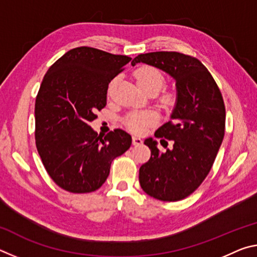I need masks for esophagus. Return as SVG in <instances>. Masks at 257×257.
<instances>
[{
  "mask_svg": "<svg viewBox=\"0 0 257 257\" xmlns=\"http://www.w3.org/2000/svg\"><path fill=\"white\" fill-rule=\"evenodd\" d=\"M142 144H143L142 138L136 137V136H134V137H133V145H135V146H138V145H142Z\"/></svg>",
  "mask_w": 257,
  "mask_h": 257,
  "instance_id": "esophagus-1",
  "label": "esophagus"
}]
</instances>
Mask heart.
Masks as SVG:
<instances>
[{"label": "heart", "instance_id": "b5f03b06", "mask_svg": "<svg viewBox=\"0 0 257 257\" xmlns=\"http://www.w3.org/2000/svg\"><path fill=\"white\" fill-rule=\"evenodd\" d=\"M135 79L137 85L144 90L145 93L155 92L158 93L162 88L165 78L163 73L158 68L152 66H143L139 67L135 71ZM115 84V79L111 81L108 86V93H111L113 86ZM173 101V95L171 93L165 94L163 96L164 103H171ZM155 115L152 112H133L124 118V123L127 125L130 132L135 134H143L146 132V129L151 127L155 122Z\"/></svg>", "mask_w": 257, "mask_h": 257}]
</instances>
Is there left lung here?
Masks as SVG:
<instances>
[{
    "label": "left lung",
    "instance_id": "left-lung-1",
    "mask_svg": "<svg viewBox=\"0 0 257 257\" xmlns=\"http://www.w3.org/2000/svg\"><path fill=\"white\" fill-rule=\"evenodd\" d=\"M144 62L175 78L178 101L171 118L155 133L172 141L160 153L146 139L151 158L139 169V184L151 197L177 202L188 197L205 179L216 158L225 129V106L219 86L198 59L179 52L139 54L132 64ZM163 142V141H161Z\"/></svg>",
    "mask_w": 257,
    "mask_h": 257
}]
</instances>
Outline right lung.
<instances>
[{
	"mask_svg": "<svg viewBox=\"0 0 257 257\" xmlns=\"http://www.w3.org/2000/svg\"><path fill=\"white\" fill-rule=\"evenodd\" d=\"M132 58L80 46L52 64L35 103V142L43 165L60 188L73 194L97 190L112 161L132 145L122 129L101 136L89 127L106 105L110 81Z\"/></svg>",
	"mask_w": 257,
	"mask_h": 257,
	"instance_id": "right-lung-1",
	"label": "right lung"
}]
</instances>
